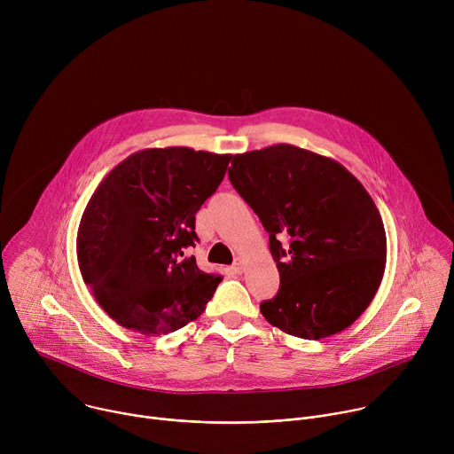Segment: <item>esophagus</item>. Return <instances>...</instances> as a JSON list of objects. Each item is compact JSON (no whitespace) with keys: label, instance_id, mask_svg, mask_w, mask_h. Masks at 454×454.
Instances as JSON below:
<instances>
[{"label":"esophagus","instance_id":"34e87169","mask_svg":"<svg viewBox=\"0 0 454 454\" xmlns=\"http://www.w3.org/2000/svg\"><path fill=\"white\" fill-rule=\"evenodd\" d=\"M231 270H233V273L240 275V273L244 271V258L237 256V258H235V262H233V266H231Z\"/></svg>","mask_w":454,"mask_h":454}]
</instances>
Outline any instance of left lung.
Here are the masks:
<instances>
[{
	"label": "left lung",
	"mask_w": 454,
	"mask_h": 454,
	"mask_svg": "<svg viewBox=\"0 0 454 454\" xmlns=\"http://www.w3.org/2000/svg\"><path fill=\"white\" fill-rule=\"evenodd\" d=\"M228 176L270 233L280 273L277 296L261 303L262 316L303 340L350 327L386 266L384 224L359 179L289 144L235 154Z\"/></svg>",
	"instance_id": "obj_1"
}]
</instances>
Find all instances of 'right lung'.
I'll return each instance as SVG.
<instances>
[{
  "label": "right lung",
  "mask_w": 454,
  "mask_h": 454,
  "mask_svg": "<svg viewBox=\"0 0 454 454\" xmlns=\"http://www.w3.org/2000/svg\"><path fill=\"white\" fill-rule=\"evenodd\" d=\"M231 154L190 147L144 149L97 186L77 233L84 282L118 325L160 336L198 319L221 275L205 273L196 214L221 184Z\"/></svg>",
  "instance_id": "add662e5"
}]
</instances>
